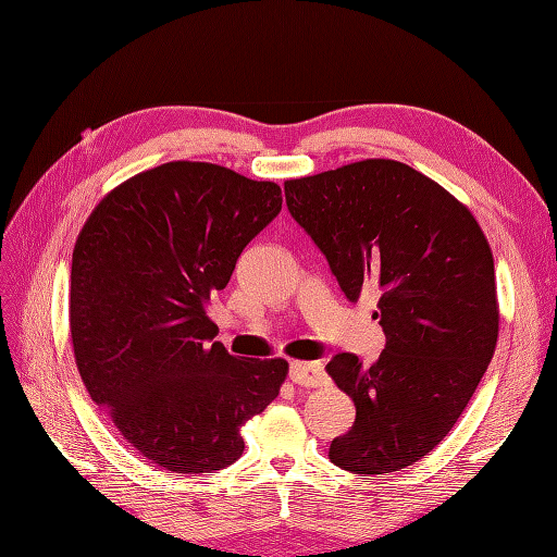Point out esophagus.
Wrapping results in <instances>:
<instances>
[{"mask_svg":"<svg viewBox=\"0 0 557 557\" xmlns=\"http://www.w3.org/2000/svg\"><path fill=\"white\" fill-rule=\"evenodd\" d=\"M290 379L297 385L318 387L327 383V372L320 362H293L290 364Z\"/></svg>","mask_w":557,"mask_h":557,"instance_id":"34e87169","label":"esophagus"}]
</instances>
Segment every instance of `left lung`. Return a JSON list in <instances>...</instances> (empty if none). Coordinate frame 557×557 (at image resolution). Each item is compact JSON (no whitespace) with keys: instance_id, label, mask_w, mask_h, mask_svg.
I'll return each instance as SVG.
<instances>
[{"instance_id":"8db88e82","label":"left lung","mask_w":557,"mask_h":557,"mask_svg":"<svg viewBox=\"0 0 557 557\" xmlns=\"http://www.w3.org/2000/svg\"><path fill=\"white\" fill-rule=\"evenodd\" d=\"M285 205L346 299L379 290V360L336 352L327 364L356 404L330 460L352 474L409 467L458 423L493 360L499 309L485 234L440 183L395 160L285 181Z\"/></svg>"}]
</instances>
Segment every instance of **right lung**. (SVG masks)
<instances>
[{"label":"right lung","mask_w":557,"mask_h":557,"mask_svg":"<svg viewBox=\"0 0 557 557\" xmlns=\"http://www.w3.org/2000/svg\"><path fill=\"white\" fill-rule=\"evenodd\" d=\"M283 205L272 181L209 162H166L117 185L72 258L74 358L92 401L139 455L201 474L244 453L288 362L230 356L207 315L242 250Z\"/></svg>","instance_id":"obj_1"}]
</instances>
